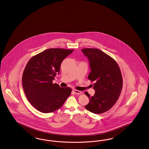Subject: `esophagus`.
Wrapping results in <instances>:
<instances>
[{
  "label": "esophagus",
  "mask_w": 149,
  "mask_h": 149,
  "mask_svg": "<svg viewBox=\"0 0 149 149\" xmlns=\"http://www.w3.org/2000/svg\"><path fill=\"white\" fill-rule=\"evenodd\" d=\"M72 91H73V92H74L75 94H80L82 93V92H81V91H79V90H77L76 89H74Z\"/></svg>",
  "instance_id": "esophagus-1"
}]
</instances>
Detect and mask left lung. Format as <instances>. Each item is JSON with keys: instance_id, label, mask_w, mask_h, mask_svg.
I'll return each mask as SVG.
<instances>
[{"instance_id": "left-lung-1", "label": "left lung", "mask_w": 149, "mask_h": 149, "mask_svg": "<svg viewBox=\"0 0 149 149\" xmlns=\"http://www.w3.org/2000/svg\"><path fill=\"white\" fill-rule=\"evenodd\" d=\"M89 62L90 72L88 79L94 81L95 94L90 96L86 109L94 113H105L113 107L118 100L123 88V77L119 66L109 55L97 49L81 50Z\"/></svg>"}]
</instances>
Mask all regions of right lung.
Wrapping results in <instances>:
<instances>
[{
  "mask_svg": "<svg viewBox=\"0 0 149 149\" xmlns=\"http://www.w3.org/2000/svg\"><path fill=\"white\" fill-rule=\"evenodd\" d=\"M74 50L48 49L32 57L24 69L22 84L24 93L33 107L43 113L58 110L70 96L72 89L53 83L60 65Z\"/></svg>",
  "mask_w": 149,
  "mask_h": 149,
  "instance_id": "obj_1",
  "label": "right lung"
}]
</instances>
